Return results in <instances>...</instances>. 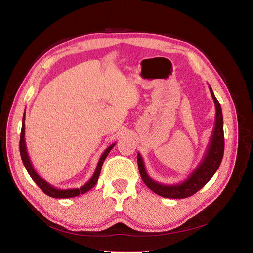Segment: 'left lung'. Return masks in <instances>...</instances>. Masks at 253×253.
<instances>
[{
  "mask_svg": "<svg viewBox=\"0 0 253 253\" xmlns=\"http://www.w3.org/2000/svg\"><path fill=\"white\" fill-rule=\"evenodd\" d=\"M209 89L214 104H215V124H214L210 141L206 149L203 159L185 180L179 183H175V185H164V183L154 180L147 173L140 153L137 154V163H138V169L143 182L153 192L160 196L167 198H186L193 195L212 178V176L215 174L221 163L225 149L223 112H221L220 104L216 97L214 96L210 85Z\"/></svg>",
  "mask_w": 253,
  "mask_h": 253,
  "instance_id": "obj_1",
  "label": "left lung"
}]
</instances>
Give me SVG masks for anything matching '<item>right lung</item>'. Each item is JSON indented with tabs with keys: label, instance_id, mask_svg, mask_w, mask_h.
<instances>
[{
	"label": "right lung",
	"instance_id": "obj_1",
	"mask_svg": "<svg viewBox=\"0 0 253 253\" xmlns=\"http://www.w3.org/2000/svg\"><path fill=\"white\" fill-rule=\"evenodd\" d=\"M115 143H112L110 147H108L105 149V151L102 153V155L99 159V162L97 164L96 170L91 176L90 179L83 185L80 188H75V189H58L56 187H53L52 185H50L49 182H47L45 179H43L41 176L36 172V170L34 169L33 164L30 162L29 155L27 153V149H26V142H25V113L23 115V120H22V129H21V136H20V154H21V158L22 162L24 164L26 170L29 174L30 177L33 178V180L37 183L38 187H39L45 194H47L50 197H55V198H70V197H75L78 196L80 194H83L89 191L91 188H94L95 185L98 181L99 175H100L101 172V168L103 165V162L105 160L106 156L109 155L110 151L114 148Z\"/></svg>",
	"mask_w": 253,
	"mask_h": 253
}]
</instances>
